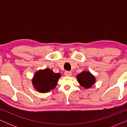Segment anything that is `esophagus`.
I'll use <instances>...</instances> for the list:
<instances>
[{"instance_id":"esophagus-1","label":"esophagus","mask_w":127,"mask_h":127,"mask_svg":"<svg viewBox=\"0 0 127 127\" xmlns=\"http://www.w3.org/2000/svg\"><path fill=\"white\" fill-rule=\"evenodd\" d=\"M64 74H65V76H67V77H70L72 75V72L70 71H65V73H64Z\"/></svg>"}]
</instances>
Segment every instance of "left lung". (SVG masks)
I'll return each instance as SVG.
<instances>
[{
    "instance_id": "obj_1",
    "label": "left lung",
    "mask_w": 127,
    "mask_h": 127,
    "mask_svg": "<svg viewBox=\"0 0 127 127\" xmlns=\"http://www.w3.org/2000/svg\"><path fill=\"white\" fill-rule=\"evenodd\" d=\"M78 83L85 89L91 88L96 83V78L91 72L84 70L76 76Z\"/></svg>"
}]
</instances>
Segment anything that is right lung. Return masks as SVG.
<instances>
[{"instance_id":"right-lung-1","label":"right lung","mask_w":127,"mask_h":127,"mask_svg":"<svg viewBox=\"0 0 127 127\" xmlns=\"http://www.w3.org/2000/svg\"><path fill=\"white\" fill-rule=\"evenodd\" d=\"M61 77L60 73H55L49 68L40 69L34 73L32 83L36 91L47 93L55 88Z\"/></svg>"}]
</instances>
